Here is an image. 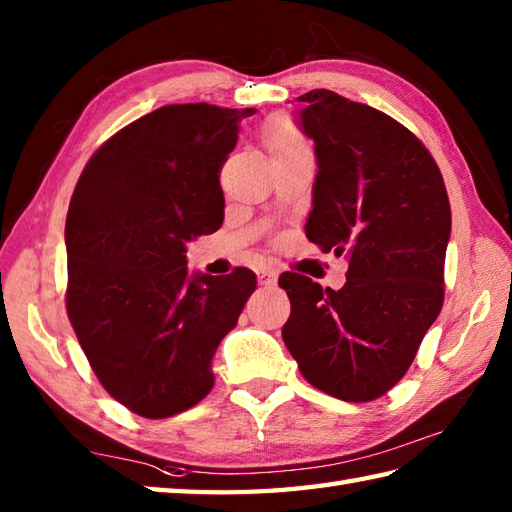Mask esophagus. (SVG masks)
<instances>
[{
    "instance_id": "34e87169",
    "label": "esophagus",
    "mask_w": 512,
    "mask_h": 512,
    "mask_svg": "<svg viewBox=\"0 0 512 512\" xmlns=\"http://www.w3.org/2000/svg\"><path fill=\"white\" fill-rule=\"evenodd\" d=\"M257 281H259V286H275L277 284V273L273 268H259L257 270Z\"/></svg>"
}]
</instances>
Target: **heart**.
Listing matches in <instances>:
<instances>
[{
  "mask_svg": "<svg viewBox=\"0 0 512 512\" xmlns=\"http://www.w3.org/2000/svg\"><path fill=\"white\" fill-rule=\"evenodd\" d=\"M266 143L270 149V156H286L295 154V151L308 149L306 138L297 129V125L288 121V118H277L266 129Z\"/></svg>",
  "mask_w": 512,
  "mask_h": 512,
  "instance_id": "heart-1",
  "label": "heart"
}]
</instances>
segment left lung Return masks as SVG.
I'll return each instance as SVG.
<instances>
[{
  "label": "left lung",
  "instance_id": "8db88e82",
  "mask_svg": "<svg viewBox=\"0 0 512 512\" xmlns=\"http://www.w3.org/2000/svg\"><path fill=\"white\" fill-rule=\"evenodd\" d=\"M317 178L306 237L350 257L341 290L284 273V343L310 385L345 402L407 374L444 297L451 206L436 160L407 127L330 90L299 96Z\"/></svg>",
  "mask_w": 512,
  "mask_h": 512
}]
</instances>
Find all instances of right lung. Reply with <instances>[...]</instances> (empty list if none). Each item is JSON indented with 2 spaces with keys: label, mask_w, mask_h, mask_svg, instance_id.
<instances>
[{
  "label": "right lung",
  "mask_w": 512,
  "mask_h": 512,
  "mask_svg": "<svg viewBox=\"0 0 512 512\" xmlns=\"http://www.w3.org/2000/svg\"><path fill=\"white\" fill-rule=\"evenodd\" d=\"M257 110L165 105L121 129L85 165L65 220V308L107 394L169 418L209 394L217 345L255 273L189 275L187 244L224 222L220 169Z\"/></svg>",
  "instance_id": "obj_1"
}]
</instances>
